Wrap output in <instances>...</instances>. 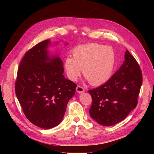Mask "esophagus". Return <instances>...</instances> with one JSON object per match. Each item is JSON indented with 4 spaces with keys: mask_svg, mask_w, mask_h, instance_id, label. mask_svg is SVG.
<instances>
[{
    "mask_svg": "<svg viewBox=\"0 0 154 154\" xmlns=\"http://www.w3.org/2000/svg\"><path fill=\"white\" fill-rule=\"evenodd\" d=\"M76 91H77V92L78 93H82V92H83L85 91L84 88L80 86V85H78V86L76 87Z\"/></svg>",
    "mask_w": 154,
    "mask_h": 154,
    "instance_id": "obj_1",
    "label": "esophagus"
}]
</instances>
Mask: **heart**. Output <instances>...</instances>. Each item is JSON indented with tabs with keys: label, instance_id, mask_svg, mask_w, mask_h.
I'll list each match as a JSON object with an SVG mask.
<instances>
[{
	"label": "heart",
	"instance_id": "heart-1",
	"mask_svg": "<svg viewBox=\"0 0 154 154\" xmlns=\"http://www.w3.org/2000/svg\"><path fill=\"white\" fill-rule=\"evenodd\" d=\"M73 57L67 56L64 62L67 75L75 81L81 74L92 85L106 82L114 70L116 54L112 47L91 43L80 45L72 51Z\"/></svg>",
	"mask_w": 154,
	"mask_h": 154
}]
</instances>
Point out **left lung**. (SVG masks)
Segmentation results:
<instances>
[{"label":"left lung","mask_w":154,"mask_h":154,"mask_svg":"<svg viewBox=\"0 0 154 154\" xmlns=\"http://www.w3.org/2000/svg\"><path fill=\"white\" fill-rule=\"evenodd\" d=\"M142 84L139 65L127 50L125 60L119 70L107 82L88 91L92 98L91 117L103 126L122 121L136 107Z\"/></svg>","instance_id":"8db88e82"}]
</instances>
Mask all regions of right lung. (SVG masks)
I'll return each instance as SVG.
<instances>
[{
  "instance_id": "add662e5",
  "label": "right lung",
  "mask_w": 154,
  "mask_h": 154,
  "mask_svg": "<svg viewBox=\"0 0 154 154\" xmlns=\"http://www.w3.org/2000/svg\"><path fill=\"white\" fill-rule=\"evenodd\" d=\"M45 40L28 51L19 65L15 84L16 96L26 117L43 128L58 125L77 85L63 76V62L51 55Z\"/></svg>"
}]
</instances>
